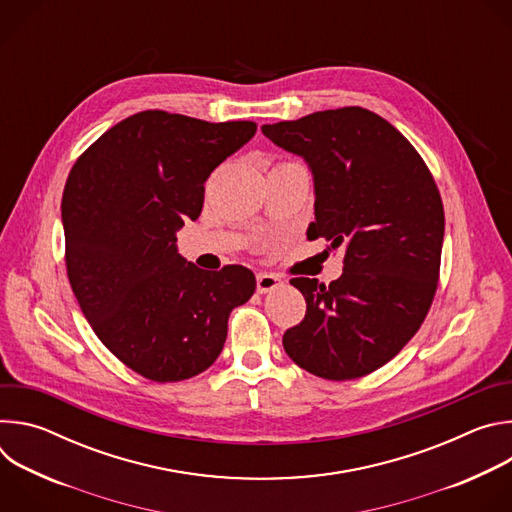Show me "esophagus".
<instances>
[{
  "instance_id": "esophagus-1",
  "label": "esophagus",
  "mask_w": 512,
  "mask_h": 512,
  "mask_svg": "<svg viewBox=\"0 0 512 512\" xmlns=\"http://www.w3.org/2000/svg\"><path fill=\"white\" fill-rule=\"evenodd\" d=\"M281 285H283V281L277 275L257 273V291H259V294H267V291H273V289H277Z\"/></svg>"
}]
</instances>
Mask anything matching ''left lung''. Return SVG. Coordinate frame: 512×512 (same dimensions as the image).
Segmentation results:
<instances>
[{
    "mask_svg": "<svg viewBox=\"0 0 512 512\" xmlns=\"http://www.w3.org/2000/svg\"><path fill=\"white\" fill-rule=\"evenodd\" d=\"M261 131L314 174L308 239L344 251L336 281L289 279L306 316L285 330L283 348L328 381L369 375L399 354L431 308L444 243L440 190L407 137L369 109L318 111Z\"/></svg>",
    "mask_w": 512,
    "mask_h": 512,
    "instance_id": "1",
    "label": "left lung"
}]
</instances>
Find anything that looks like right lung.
I'll return each instance as SVG.
<instances>
[{
	"label": "right lung",
	"mask_w": 512,
	"mask_h": 512,
	"mask_svg": "<svg viewBox=\"0 0 512 512\" xmlns=\"http://www.w3.org/2000/svg\"><path fill=\"white\" fill-rule=\"evenodd\" d=\"M253 121L208 123L150 109L107 129L62 194L72 294L99 340L137 375L176 383L221 354L233 308L255 291L243 265L204 271L178 255L210 172L255 135Z\"/></svg>",
	"instance_id": "add662e5"
}]
</instances>
